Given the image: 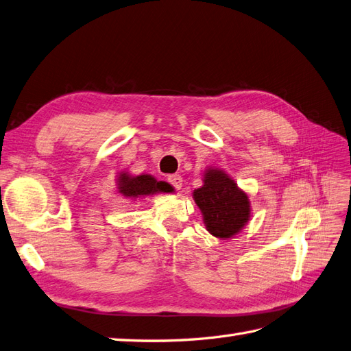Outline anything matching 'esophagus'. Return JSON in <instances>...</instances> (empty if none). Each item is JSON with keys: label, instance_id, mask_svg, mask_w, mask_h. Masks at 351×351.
Instances as JSON below:
<instances>
[{"label": "esophagus", "instance_id": "esophagus-1", "mask_svg": "<svg viewBox=\"0 0 351 351\" xmlns=\"http://www.w3.org/2000/svg\"><path fill=\"white\" fill-rule=\"evenodd\" d=\"M168 181L174 186L176 190H181V187H183V177H181L180 174H173L168 177Z\"/></svg>", "mask_w": 351, "mask_h": 351}]
</instances>
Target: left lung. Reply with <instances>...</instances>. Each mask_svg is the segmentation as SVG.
<instances>
[{
  "mask_svg": "<svg viewBox=\"0 0 351 351\" xmlns=\"http://www.w3.org/2000/svg\"><path fill=\"white\" fill-rule=\"evenodd\" d=\"M193 200L202 212L206 231L219 239L235 237L251 219L247 193L222 168L208 167L203 171V186L193 191Z\"/></svg>",
  "mask_w": 351,
  "mask_h": 351,
  "instance_id": "1",
  "label": "left lung"
}]
</instances>
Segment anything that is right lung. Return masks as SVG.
I'll use <instances>...</instances> for the list:
<instances>
[{"label": "right lung", "instance_id": "1", "mask_svg": "<svg viewBox=\"0 0 351 351\" xmlns=\"http://www.w3.org/2000/svg\"><path fill=\"white\" fill-rule=\"evenodd\" d=\"M117 193H120L125 199L129 200H141L148 196L160 195V193H170L173 186L158 181L151 174H139L132 176L128 171H119L116 178Z\"/></svg>", "mask_w": 351, "mask_h": 351}]
</instances>
